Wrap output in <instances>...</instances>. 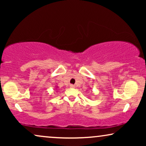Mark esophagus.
Listing matches in <instances>:
<instances>
[{"label": "esophagus", "mask_w": 146, "mask_h": 146, "mask_svg": "<svg viewBox=\"0 0 146 146\" xmlns=\"http://www.w3.org/2000/svg\"><path fill=\"white\" fill-rule=\"evenodd\" d=\"M70 87L72 88H75V86L73 85V84H70Z\"/></svg>", "instance_id": "34e87169"}]
</instances>
